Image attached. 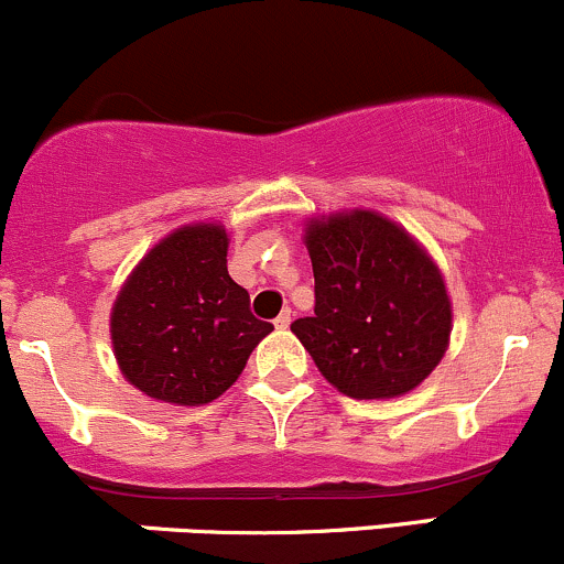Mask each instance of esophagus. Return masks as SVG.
<instances>
[{
  "label": "esophagus",
  "mask_w": 564,
  "mask_h": 564,
  "mask_svg": "<svg viewBox=\"0 0 564 564\" xmlns=\"http://www.w3.org/2000/svg\"><path fill=\"white\" fill-rule=\"evenodd\" d=\"M290 319H293V314H290V308H284L280 317L274 319V328L276 330H288L290 328Z\"/></svg>",
  "instance_id": "1"
}]
</instances>
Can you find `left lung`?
Segmentation results:
<instances>
[{
	"label": "left lung",
	"instance_id": "obj_1",
	"mask_svg": "<svg viewBox=\"0 0 564 564\" xmlns=\"http://www.w3.org/2000/svg\"><path fill=\"white\" fill-rule=\"evenodd\" d=\"M314 317L290 325L344 395L381 401L416 390L449 349L452 299L433 256L373 209L306 220Z\"/></svg>",
	"mask_w": 564,
	"mask_h": 564
}]
</instances>
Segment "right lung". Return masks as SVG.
I'll list each match as a JSON object with an SVG mask.
<instances>
[{
    "mask_svg": "<svg viewBox=\"0 0 564 564\" xmlns=\"http://www.w3.org/2000/svg\"><path fill=\"white\" fill-rule=\"evenodd\" d=\"M228 231L187 223L148 250L110 312L112 352L139 392L172 405H207L239 379L274 325L250 314L228 274Z\"/></svg>",
    "mask_w": 564,
    "mask_h": 564,
    "instance_id": "obj_1",
    "label": "right lung"
}]
</instances>
